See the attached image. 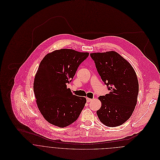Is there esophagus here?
Here are the masks:
<instances>
[{"label":"esophagus","instance_id":"obj_1","mask_svg":"<svg viewBox=\"0 0 160 160\" xmlns=\"http://www.w3.org/2000/svg\"><path fill=\"white\" fill-rule=\"evenodd\" d=\"M86 100H87V102H91L92 100V99L90 98H87Z\"/></svg>","mask_w":160,"mask_h":160}]
</instances>
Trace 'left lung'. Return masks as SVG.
I'll list each match as a JSON object with an SVG mask.
<instances>
[{
  "mask_svg": "<svg viewBox=\"0 0 160 160\" xmlns=\"http://www.w3.org/2000/svg\"><path fill=\"white\" fill-rule=\"evenodd\" d=\"M91 57L110 92L100 96L97 111L100 121L108 127L124 123L132 114L137 102L138 82L130 63L114 51L91 53Z\"/></svg>",
  "mask_w": 160,
  "mask_h": 160,
  "instance_id": "8db88e82",
  "label": "left lung"
}]
</instances>
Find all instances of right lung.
<instances>
[{
	"label": "right lung",
	"mask_w": 160,
	"mask_h": 160,
	"mask_svg": "<svg viewBox=\"0 0 160 160\" xmlns=\"http://www.w3.org/2000/svg\"><path fill=\"white\" fill-rule=\"evenodd\" d=\"M88 52L62 48L48 53L40 63L34 81L38 107L44 119L59 128L73 123L86 103V98L73 95L67 83L73 78Z\"/></svg>",
	"instance_id": "add662e5"
}]
</instances>
